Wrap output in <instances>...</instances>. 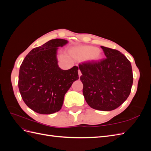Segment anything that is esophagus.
<instances>
[{
  "label": "esophagus",
  "mask_w": 151,
  "mask_h": 151,
  "mask_svg": "<svg viewBox=\"0 0 151 151\" xmlns=\"http://www.w3.org/2000/svg\"><path fill=\"white\" fill-rule=\"evenodd\" d=\"M78 74H79V77H80L81 76V75H82V73H81V72L80 70H78Z\"/></svg>",
  "instance_id": "34e87169"
}]
</instances>
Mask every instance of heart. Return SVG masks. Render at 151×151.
<instances>
[{
    "mask_svg": "<svg viewBox=\"0 0 151 151\" xmlns=\"http://www.w3.org/2000/svg\"><path fill=\"white\" fill-rule=\"evenodd\" d=\"M74 55L79 60L88 58L91 60H98L101 57L98 49L91 46H81L73 50Z\"/></svg>",
    "mask_w": 151,
    "mask_h": 151,
    "instance_id": "obj_1",
    "label": "heart"
}]
</instances>
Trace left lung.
<instances>
[{
    "label": "left lung",
    "instance_id": "obj_1",
    "mask_svg": "<svg viewBox=\"0 0 151 151\" xmlns=\"http://www.w3.org/2000/svg\"><path fill=\"white\" fill-rule=\"evenodd\" d=\"M106 56L100 61L79 63L86 101L93 109L113 110L124 102L133 84L130 62L120 52L101 46Z\"/></svg>",
    "mask_w": 151,
    "mask_h": 151
}]
</instances>
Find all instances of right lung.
<instances>
[{
  "label": "right lung",
  "instance_id": "right-lung-1",
  "mask_svg": "<svg viewBox=\"0 0 151 151\" xmlns=\"http://www.w3.org/2000/svg\"><path fill=\"white\" fill-rule=\"evenodd\" d=\"M68 42L53 39L33 48L19 68L18 87L29 108L40 114H52L62 108L64 96L79 79L78 67L62 70L58 65L57 50Z\"/></svg>",
  "mask_w": 151,
  "mask_h": 151
}]
</instances>
